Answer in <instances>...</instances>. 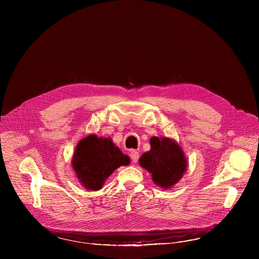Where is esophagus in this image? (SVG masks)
<instances>
[{
  "instance_id": "34e87169",
  "label": "esophagus",
  "mask_w": 259,
  "mask_h": 259,
  "mask_svg": "<svg viewBox=\"0 0 259 259\" xmlns=\"http://www.w3.org/2000/svg\"><path fill=\"white\" fill-rule=\"evenodd\" d=\"M130 158H131V160H132V162H133L134 164L137 163V161H138V159H139V154H138V152L135 151V150L131 151V152H130Z\"/></svg>"
}]
</instances>
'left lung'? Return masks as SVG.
<instances>
[{"mask_svg":"<svg viewBox=\"0 0 259 259\" xmlns=\"http://www.w3.org/2000/svg\"><path fill=\"white\" fill-rule=\"evenodd\" d=\"M151 151L144 153L139 164L152 173L154 182L164 189L178 182L187 169V159L180 146L170 138L152 137Z\"/></svg>","mask_w":259,"mask_h":259,"instance_id":"left-lung-1","label":"left lung"}]
</instances>
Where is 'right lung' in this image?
I'll return each instance as SVG.
<instances>
[{"mask_svg":"<svg viewBox=\"0 0 259 259\" xmlns=\"http://www.w3.org/2000/svg\"><path fill=\"white\" fill-rule=\"evenodd\" d=\"M71 162L83 186L98 191L104 180L120 166L128 165L130 159L110 138L89 135L78 143Z\"/></svg>","mask_w":259,"mask_h":259,"instance_id":"right-lung-1","label":"right lung"}]
</instances>
